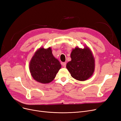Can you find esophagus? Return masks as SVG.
Listing matches in <instances>:
<instances>
[{
  "label": "esophagus",
  "instance_id": "esophagus-1",
  "mask_svg": "<svg viewBox=\"0 0 121 121\" xmlns=\"http://www.w3.org/2000/svg\"><path fill=\"white\" fill-rule=\"evenodd\" d=\"M62 65H63V66L65 68V67H66V63H65V62H64V63H62Z\"/></svg>",
  "mask_w": 121,
  "mask_h": 121
}]
</instances>
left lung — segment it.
<instances>
[{
    "label": "left lung",
    "mask_w": 121,
    "mask_h": 121,
    "mask_svg": "<svg viewBox=\"0 0 121 121\" xmlns=\"http://www.w3.org/2000/svg\"><path fill=\"white\" fill-rule=\"evenodd\" d=\"M71 60L69 61L66 68L75 79L84 81L93 74L95 69V59L91 49L87 46L84 48L76 47L72 49Z\"/></svg>",
    "instance_id": "1"
}]
</instances>
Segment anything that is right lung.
<instances>
[{
	"instance_id": "obj_1",
	"label": "right lung",
	"mask_w": 121,
	"mask_h": 121,
	"mask_svg": "<svg viewBox=\"0 0 121 121\" xmlns=\"http://www.w3.org/2000/svg\"><path fill=\"white\" fill-rule=\"evenodd\" d=\"M61 67L53 56L51 47H40L36 51L29 63V70L35 80L42 84L52 81Z\"/></svg>"
}]
</instances>
